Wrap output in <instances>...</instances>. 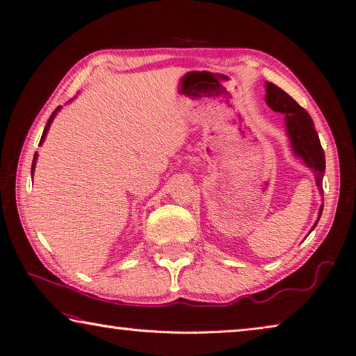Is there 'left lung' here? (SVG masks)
<instances>
[{
  "mask_svg": "<svg viewBox=\"0 0 356 356\" xmlns=\"http://www.w3.org/2000/svg\"><path fill=\"white\" fill-rule=\"evenodd\" d=\"M266 102L268 107H271L275 112H280L285 115V127L288 139H290L291 143V150L297 158H300L305 162L308 168L312 170L314 176H316L318 191L323 195L321 181H323L326 167L325 152L323 148H321L318 135L316 129H314V122L309 117V113L305 111L302 106L297 104L285 90L270 83V81L266 83ZM321 212H323V204L320 206L318 218L316 221V225L312 226V229L317 226Z\"/></svg>",
  "mask_w": 356,
  "mask_h": 356,
  "instance_id": "left-lung-1",
  "label": "left lung"
}]
</instances>
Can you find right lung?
Instances as JSON below:
<instances>
[{
  "label": "right lung",
  "mask_w": 356,
  "mask_h": 356,
  "mask_svg": "<svg viewBox=\"0 0 356 356\" xmlns=\"http://www.w3.org/2000/svg\"><path fill=\"white\" fill-rule=\"evenodd\" d=\"M60 111V106L57 107V109L51 113V117H49V120H48V122H47V126H45V129H44V134H42V138H40V143H39V145H42L44 144V140H45V138H47V134H48V129H49V126H51V122H53V120H54V117L57 115V112ZM36 161H38V153H35V158H33V163H31V176L35 175V168H36Z\"/></svg>",
  "instance_id": "1"
}]
</instances>
